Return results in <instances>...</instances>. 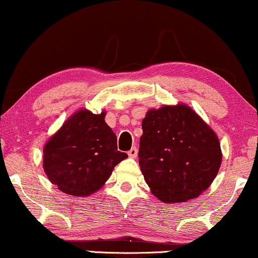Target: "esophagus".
I'll list each match as a JSON object with an SVG mask.
<instances>
[{
	"label": "esophagus",
	"instance_id": "obj_1",
	"mask_svg": "<svg viewBox=\"0 0 258 258\" xmlns=\"http://www.w3.org/2000/svg\"><path fill=\"white\" fill-rule=\"evenodd\" d=\"M128 155H129L130 158H136V157H138V148L133 147V148L130 149V151L128 152Z\"/></svg>",
	"mask_w": 258,
	"mask_h": 258
}]
</instances>
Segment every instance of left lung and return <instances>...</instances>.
I'll list each match as a JSON object with an SVG mask.
<instances>
[{
	"mask_svg": "<svg viewBox=\"0 0 258 258\" xmlns=\"http://www.w3.org/2000/svg\"><path fill=\"white\" fill-rule=\"evenodd\" d=\"M139 164L146 183L165 203L199 197L221 165L215 132L185 104L147 111L142 120Z\"/></svg>",
	"mask_w": 258,
	"mask_h": 258,
	"instance_id": "left-lung-1",
	"label": "left lung"
}]
</instances>
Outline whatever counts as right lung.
Wrapping results in <instances>:
<instances>
[{
	"label": "right lung",
	"instance_id": "add662e5",
	"mask_svg": "<svg viewBox=\"0 0 258 258\" xmlns=\"http://www.w3.org/2000/svg\"><path fill=\"white\" fill-rule=\"evenodd\" d=\"M105 114L76 111L44 146V171L67 195L86 197L98 191L114 166L128 158L117 151V136L105 122Z\"/></svg>",
	"mask_w": 258,
	"mask_h": 258
}]
</instances>
